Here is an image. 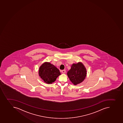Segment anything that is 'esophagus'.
I'll use <instances>...</instances> for the list:
<instances>
[{
	"label": "esophagus",
	"mask_w": 123,
	"mask_h": 123,
	"mask_svg": "<svg viewBox=\"0 0 123 123\" xmlns=\"http://www.w3.org/2000/svg\"><path fill=\"white\" fill-rule=\"evenodd\" d=\"M61 72H62V73L64 74V73H66L65 70H62V71H61Z\"/></svg>",
	"instance_id": "esophagus-1"
}]
</instances>
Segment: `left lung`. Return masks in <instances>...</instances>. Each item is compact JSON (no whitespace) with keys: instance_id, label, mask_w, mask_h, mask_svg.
<instances>
[{"instance_id":"obj_1","label":"left lung","mask_w":123,"mask_h":123,"mask_svg":"<svg viewBox=\"0 0 123 123\" xmlns=\"http://www.w3.org/2000/svg\"><path fill=\"white\" fill-rule=\"evenodd\" d=\"M87 70L81 62L72 65L71 68L67 72L68 77L73 84L76 85L84 80L86 76Z\"/></svg>"}]
</instances>
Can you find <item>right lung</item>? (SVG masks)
<instances>
[{
  "mask_svg": "<svg viewBox=\"0 0 123 123\" xmlns=\"http://www.w3.org/2000/svg\"><path fill=\"white\" fill-rule=\"evenodd\" d=\"M61 74L59 69L49 62H44L39 68V76L47 84L54 82Z\"/></svg>",
  "mask_w": 123,
  "mask_h": 123,
  "instance_id": "add662e5",
  "label": "right lung"
}]
</instances>
